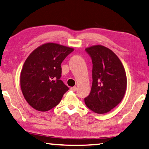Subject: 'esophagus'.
<instances>
[{
    "mask_svg": "<svg viewBox=\"0 0 149 149\" xmlns=\"http://www.w3.org/2000/svg\"><path fill=\"white\" fill-rule=\"evenodd\" d=\"M70 89L71 90H72V91H74V92H75V91H76V90H77V87H72L70 88Z\"/></svg>",
    "mask_w": 149,
    "mask_h": 149,
    "instance_id": "esophagus-1",
    "label": "esophagus"
}]
</instances>
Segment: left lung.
Here are the masks:
<instances>
[{"label":"left lung","mask_w":149,"mask_h":149,"mask_svg":"<svg viewBox=\"0 0 149 149\" xmlns=\"http://www.w3.org/2000/svg\"><path fill=\"white\" fill-rule=\"evenodd\" d=\"M86 50L92 59L93 83L85 103L93 112L104 114L124 97L127 86L125 70L117 56L108 48L94 45Z\"/></svg>","instance_id":"obj_1"}]
</instances>
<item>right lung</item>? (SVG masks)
Masks as SVG:
<instances>
[{"label":"right lung","instance_id":"obj_1","mask_svg":"<svg viewBox=\"0 0 149 149\" xmlns=\"http://www.w3.org/2000/svg\"><path fill=\"white\" fill-rule=\"evenodd\" d=\"M74 48L46 43L28 56L20 73V87L28 104L47 111L56 107L69 88L60 79L61 63Z\"/></svg>","mask_w":149,"mask_h":149}]
</instances>
